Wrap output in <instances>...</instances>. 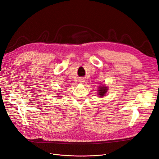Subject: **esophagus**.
<instances>
[{"label":"esophagus","mask_w":159,"mask_h":159,"mask_svg":"<svg viewBox=\"0 0 159 159\" xmlns=\"http://www.w3.org/2000/svg\"><path fill=\"white\" fill-rule=\"evenodd\" d=\"M80 83H81V84H83V83L84 82V80H80Z\"/></svg>","instance_id":"esophagus-1"}]
</instances>
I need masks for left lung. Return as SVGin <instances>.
<instances>
[{"label":"left lung","mask_w":159,"mask_h":159,"mask_svg":"<svg viewBox=\"0 0 159 159\" xmlns=\"http://www.w3.org/2000/svg\"><path fill=\"white\" fill-rule=\"evenodd\" d=\"M107 90H108L107 87H106L105 85H100L99 87H98V96L103 97L105 95V94H106V93L107 92Z\"/></svg>","instance_id":"left-lung-1"}]
</instances>
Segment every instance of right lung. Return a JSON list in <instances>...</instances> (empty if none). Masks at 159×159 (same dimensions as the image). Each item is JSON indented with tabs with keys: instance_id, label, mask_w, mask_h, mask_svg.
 <instances>
[{
	"instance_id": "obj_1",
	"label": "right lung",
	"mask_w": 159,
	"mask_h": 159,
	"mask_svg": "<svg viewBox=\"0 0 159 159\" xmlns=\"http://www.w3.org/2000/svg\"><path fill=\"white\" fill-rule=\"evenodd\" d=\"M57 97H60V96H57Z\"/></svg>"
}]
</instances>
